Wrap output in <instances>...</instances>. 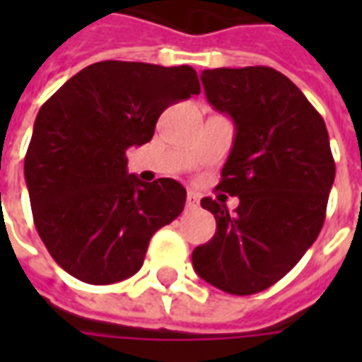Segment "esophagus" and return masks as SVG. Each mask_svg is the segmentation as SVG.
Instances as JSON below:
<instances>
[{
    "label": "esophagus",
    "mask_w": 362,
    "mask_h": 362,
    "mask_svg": "<svg viewBox=\"0 0 362 362\" xmlns=\"http://www.w3.org/2000/svg\"><path fill=\"white\" fill-rule=\"evenodd\" d=\"M197 205H199V197H197L196 192H188V196H186V207L188 209H197Z\"/></svg>",
    "instance_id": "34e87169"
}]
</instances>
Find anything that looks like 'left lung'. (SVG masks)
I'll return each mask as SVG.
<instances>
[{
	"mask_svg": "<svg viewBox=\"0 0 362 362\" xmlns=\"http://www.w3.org/2000/svg\"><path fill=\"white\" fill-rule=\"evenodd\" d=\"M205 96L236 126L217 189L204 197L217 230L197 246V275L230 295H256L285 277L318 238L335 163L326 124L295 83L273 67L205 69Z\"/></svg>",
	"mask_w": 362,
	"mask_h": 362,
	"instance_id": "left-lung-1",
	"label": "left lung"
}]
</instances>
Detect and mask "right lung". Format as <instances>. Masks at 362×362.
<instances>
[{
  "label": "right lung",
  "instance_id": "add662e5",
  "mask_svg": "<svg viewBox=\"0 0 362 362\" xmlns=\"http://www.w3.org/2000/svg\"><path fill=\"white\" fill-rule=\"evenodd\" d=\"M194 67L98 62L42 104L25 157V180L44 246L90 285L139 272L151 236L184 209L173 178L139 182L126 151L151 141L158 116L199 95Z\"/></svg>",
  "mask_w": 362,
  "mask_h": 362
}]
</instances>
